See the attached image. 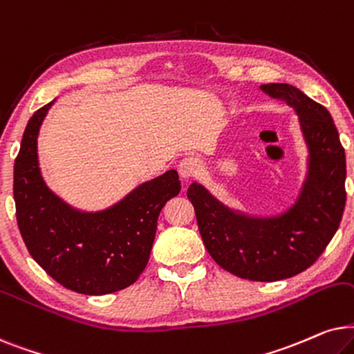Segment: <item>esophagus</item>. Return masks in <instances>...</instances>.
I'll list each match as a JSON object with an SVG mask.
<instances>
[{"label": "esophagus", "mask_w": 354, "mask_h": 354, "mask_svg": "<svg viewBox=\"0 0 354 354\" xmlns=\"http://www.w3.org/2000/svg\"><path fill=\"white\" fill-rule=\"evenodd\" d=\"M199 160L196 158H185L180 163V174L183 180H189V178H194L197 171H199Z\"/></svg>", "instance_id": "esophagus-1"}]
</instances>
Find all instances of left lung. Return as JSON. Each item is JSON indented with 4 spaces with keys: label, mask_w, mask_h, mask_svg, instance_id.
<instances>
[{
    "label": "left lung",
    "mask_w": 354,
    "mask_h": 354,
    "mask_svg": "<svg viewBox=\"0 0 354 354\" xmlns=\"http://www.w3.org/2000/svg\"><path fill=\"white\" fill-rule=\"evenodd\" d=\"M299 116L309 147V173L296 204L273 218H254L221 205L197 183L187 189L207 251L226 272L252 281H277L304 272L340 226L346 204V158L330 113L290 84H266Z\"/></svg>",
    "instance_id": "1"
}]
</instances>
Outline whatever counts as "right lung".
I'll return each instance as SVG.
<instances>
[{
    "mask_svg": "<svg viewBox=\"0 0 354 354\" xmlns=\"http://www.w3.org/2000/svg\"><path fill=\"white\" fill-rule=\"evenodd\" d=\"M51 105L32 115L14 163L19 232L34 261L64 288L115 293L144 272L160 212L181 191L180 176L169 169L97 214L74 210L46 187L39 168L37 136Z\"/></svg>",
    "mask_w": 354,
    "mask_h": 354,
    "instance_id": "add662e5",
    "label": "right lung"
}]
</instances>
